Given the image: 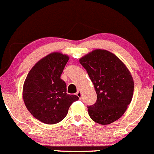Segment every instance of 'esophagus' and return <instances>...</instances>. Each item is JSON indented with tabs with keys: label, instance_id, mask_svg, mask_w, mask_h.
Returning a JSON list of instances; mask_svg holds the SVG:
<instances>
[{
	"label": "esophagus",
	"instance_id": "esophagus-1",
	"mask_svg": "<svg viewBox=\"0 0 154 154\" xmlns=\"http://www.w3.org/2000/svg\"><path fill=\"white\" fill-rule=\"evenodd\" d=\"M76 95H77V97H79V99L82 98V94H81V91H77V92H76Z\"/></svg>",
	"mask_w": 154,
	"mask_h": 154
}]
</instances>
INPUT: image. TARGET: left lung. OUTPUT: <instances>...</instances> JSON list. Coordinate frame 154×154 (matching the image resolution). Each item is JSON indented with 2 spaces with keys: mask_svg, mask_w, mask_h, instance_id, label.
<instances>
[{
  "mask_svg": "<svg viewBox=\"0 0 154 154\" xmlns=\"http://www.w3.org/2000/svg\"><path fill=\"white\" fill-rule=\"evenodd\" d=\"M94 84L97 99L88 106V114L96 123L106 125L124 114L133 95L134 82L124 63L106 50L97 49L79 60Z\"/></svg>",
  "mask_w": 154,
  "mask_h": 154,
  "instance_id": "obj_1",
  "label": "left lung"
}]
</instances>
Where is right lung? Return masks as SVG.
I'll list each match as a JSON object with an SVG mask.
<instances>
[{
    "label": "right lung",
    "mask_w": 154,
    "mask_h": 154,
    "mask_svg": "<svg viewBox=\"0 0 154 154\" xmlns=\"http://www.w3.org/2000/svg\"><path fill=\"white\" fill-rule=\"evenodd\" d=\"M69 60L67 55L51 53L33 66L27 74L23 87V99L32 115L47 124L61 121L68 113L76 95L66 94V85L62 72Z\"/></svg>",
    "instance_id": "right-lung-1"
}]
</instances>
